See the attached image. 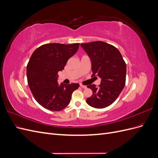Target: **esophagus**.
Returning a JSON list of instances; mask_svg holds the SVG:
<instances>
[{
    "label": "esophagus",
    "mask_w": 158,
    "mask_h": 158,
    "mask_svg": "<svg viewBox=\"0 0 158 158\" xmlns=\"http://www.w3.org/2000/svg\"><path fill=\"white\" fill-rule=\"evenodd\" d=\"M80 87L82 88H84V89L86 88V85H83V84H80Z\"/></svg>",
    "instance_id": "34e87169"
}]
</instances>
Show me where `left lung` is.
Here are the masks:
<instances>
[{
  "mask_svg": "<svg viewBox=\"0 0 158 158\" xmlns=\"http://www.w3.org/2000/svg\"><path fill=\"white\" fill-rule=\"evenodd\" d=\"M92 61V76L102 78L98 86L89 85L93 94L86 99L91 107L102 109L111 105L126 82L127 66L121 52L112 45L101 41L80 44Z\"/></svg>",
  "mask_w": 158,
  "mask_h": 158,
  "instance_id": "1",
  "label": "left lung"
}]
</instances>
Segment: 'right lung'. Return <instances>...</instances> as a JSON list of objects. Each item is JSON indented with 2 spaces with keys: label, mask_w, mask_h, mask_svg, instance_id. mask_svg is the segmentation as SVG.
<instances>
[{
  "label": "right lung",
  "mask_w": 158,
  "mask_h": 158,
  "mask_svg": "<svg viewBox=\"0 0 158 158\" xmlns=\"http://www.w3.org/2000/svg\"><path fill=\"white\" fill-rule=\"evenodd\" d=\"M80 44H47L36 49L27 65V79L37 103L52 111H61L68 106L72 94L79 84L57 82L58 72L77 52Z\"/></svg>",
  "instance_id": "add662e5"
}]
</instances>
